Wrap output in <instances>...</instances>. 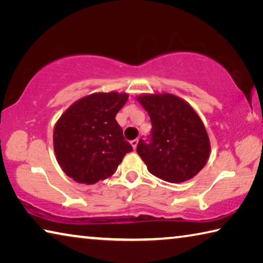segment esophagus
<instances>
[{
    "instance_id": "34e87169",
    "label": "esophagus",
    "mask_w": 263,
    "mask_h": 263,
    "mask_svg": "<svg viewBox=\"0 0 263 263\" xmlns=\"http://www.w3.org/2000/svg\"><path fill=\"white\" fill-rule=\"evenodd\" d=\"M137 145H138V139L131 140V146L133 147V149H136V148H137Z\"/></svg>"
}]
</instances>
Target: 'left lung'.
I'll return each mask as SVG.
<instances>
[{
  "mask_svg": "<svg viewBox=\"0 0 263 263\" xmlns=\"http://www.w3.org/2000/svg\"><path fill=\"white\" fill-rule=\"evenodd\" d=\"M152 123V140L140 139L137 153L154 176L171 183L198 174L210 157V139L204 123L188 102L169 92L137 96Z\"/></svg>",
  "mask_w": 263,
  "mask_h": 263,
  "instance_id": "1",
  "label": "left lung"
}]
</instances>
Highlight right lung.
Masks as SVG:
<instances>
[{
  "instance_id": "add662e5",
  "label": "right lung",
  "mask_w": 263,
  "mask_h": 263,
  "mask_svg": "<svg viewBox=\"0 0 263 263\" xmlns=\"http://www.w3.org/2000/svg\"><path fill=\"white\" fill-rule=\"evenodd\" d=\"M127 99L126 92H94L74 102L58 119L53 130L55 158L75 182L94 184L108 179L132 151L115 119Z\"/></svg>"
}]
</instances>
